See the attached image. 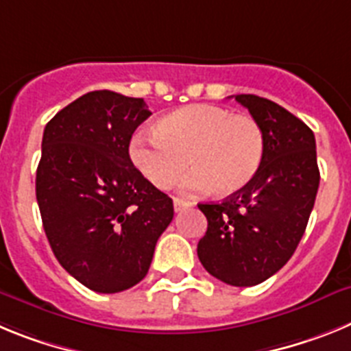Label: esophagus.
Here are the masks:
<instances>
[{
  "label": "esophagus",
  "instance_id": "obj_1",
  "mask_svg": "<svg viewBox=\"0 0 351 351\" xmlns=\"http://www.w3.org/2000/svg\"><path fill=\"white\" fill-rule=\"evenodd\" d=\"M190 206L191 204L182 200V198H173V209H176V213H179V210L186 209V207H190Z\"/></svg>",
  "mask_w": 351,
  "mask_h": 351
}]
</instances>
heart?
I'll return each instance as SVG.
<instances>
[{
  "mask_svg": "<svg viewBox=\"0 0 351 351\" xmlns=\"http://www.w3.org/2000/svg\"><path fill=\"white\" fill-rule=\"evenodd\" d=\"M263 156L258 121L209 104L172 110L153 132H137L130 142L133 165L158 190H169L188 163L193 170L182 179L186 193H237L256 178Z\"/></svg>",
  "mask_w": 351,
  "mask_h": 351,
  "instance_id": "obj_1",
  "label": "heart"
}]
</instances>
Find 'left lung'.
<instances>
[{
  "label": "left lung",
  "instance_id": "left-lung-1",
  "mask_svg": "<svg viewBox=\"0 0 351 351\" xmlns=\"http://www.w3.org/2000/svg\"><path fill=\"white\" fill-rule=\"evenodd\" d=\"M265 135L256 178L218 204H198L207 232L198 258L232 287H255L291 258L308 226L320 184L311 128L287 108L256 95H235Z\"/></svg>",
  "mask_w": 351,
  "mask_h": 351
}]
</instances>
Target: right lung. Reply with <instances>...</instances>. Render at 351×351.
<instances>
[{"label":"right lung","instance_id":"add662e5","mask_svg":"<svg viewBox=\"0 0 351 351\" xmlns=\"http://www.w3.org/2000/svg\"><path fill=\"white\" fill-rule=\"evenodd\" d=\"M151 116L142 98L91 91L43 130L36 202L64 271L98 293L145 278L158 239L173 218L172 198L130 160L133 132Z\"/></svg>","mask_w":351,"mask_h":351}]
</instances>
